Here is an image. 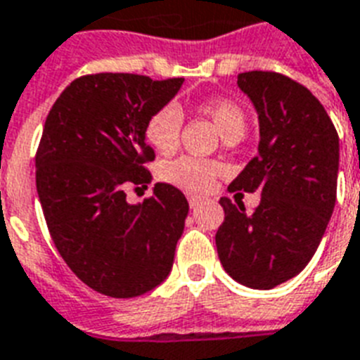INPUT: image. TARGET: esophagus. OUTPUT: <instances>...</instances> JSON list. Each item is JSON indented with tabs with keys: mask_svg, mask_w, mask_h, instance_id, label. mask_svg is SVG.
<instances>
[{
	"mask_svg": "<svg viewBox=\"0 0 360 360\" xmlns=\"http://www.w3.org/2000/svg\"><path fill=\"white\" fill-rule=\"evenodd\" d=\"M200 203H202V198L194 196V194H188V205H191L192 209H196Z\"/></svg>",
	"mask_w": 360,
	"mask_h": 360,
	"instance_id": "esophagus-1",
	"label": "esophagus"
}]
</instances>
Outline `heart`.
<instances>
[{
    "label": "heart",
    "mask_w": 360,
    "mask_h": 360,
    "mask_svg": "<svg viewBox=\"0 0 360 360\" xmlns=\"http://www.w3.org/2000/svg\"><path fill=\"white\" fill-rule=\"evenodd\" d=\"M200 112L205 114L219 129L220 136L228 138H243L246 132V114L239 104L226 98H211L200 104ZM183 114L179 106L164 104L155 110L143 129L146 141L160 155H169L179 146ZM222 172V166L214 160L196 157H179L164 162L158 169L160 179L169 185L183 188L192 194H203L213 186L214 179Z\"/></svg>",
    "instance_id": "1"
}]
</instances>
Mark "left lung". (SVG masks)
Masks as SVG:
<instances>
[{
    "mask_svg": "<svg viewBox=\"0 0 360 360\" xmlns=\"http://www.w3.org/2000/svg\"><path fill=\"white\" fill-rule=\"evenodd\" d=\"M259 123L257 157L230 191L262 192L256 211L220 198L226 219L217 250L231 278L271 290L312 259L336 203L340 143L330 117L307 87L288 76L252 70L237 76Z\"/></svg>",
    "mask_w": 360,
    "mask_h": 360,
    "instance_id": "left-lung-1",
    "label": "left lung"
}]
</instances>
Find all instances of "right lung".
I'll return each mask as SVG.
<instances>
[{"mask_svg": "<svg viewBox=\"0 0 360 360\" xmlns=\"http://www.w3.org/2000/svg\"><path fill=\"white\" fill-rule=\"evenodd\" d=\"M185 78L151 80L129 72L76 78L44 123L37 149V194L53 245L91 290L130 299L168 278L185 230V194L157 183L153 196L127 202L146 186L155 158L143 129L177 95Z\"/></svg>", "mask_w": 360, "mask_h": 360, "instance_id": "obj_1", "label": "right lung"}]
</instances>
